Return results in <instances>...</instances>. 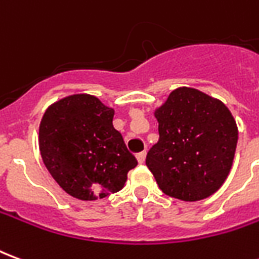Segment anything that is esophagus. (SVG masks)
Masks as SVG:
<instances>
[{"label": "esophagus", "mask_w": 259, "mask_h": 259, "mask_svg": "<svg viewBox=\"0 0 259 259\" xmlns=\"http://www.w3.org/2000/svg\"><path fill=\"white\" fill-rule=\"evenodd\" d=\"M136 157H137V161H139V163H144V161H146V152L144 151L139 152Z\"/></svg>", "instance_id": "esophagus-1"}]
</instances>
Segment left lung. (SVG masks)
<instances>
[{
    "mask_svg": "<svg viewBox=\"0 0 259 259\" xmlns=\"http://www.w3.org/2000/svg\"><path fill=\"white\" fill-rule=\"evenodd\" d=\"M159 140L146 163L159 189L182 201H200L225 183L239 130L218 98L190 87L174 90L155 109Z\"/></svg>",
    "mask_w": 259,
    "mask_h": 259,
    "instance_id": "left-lung-1",
    "label": "left lung"
}]
</instances>
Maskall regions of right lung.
Wrapping results in <instances>:
<instances>
[{"label":"right lung","mask_w":259,"mask_h":259,"mask_svg":"<svg viewBox=\"0 0 259 259\" xmlns=\"http://www.w3.org/2000/svg\"><path fill=\"white\" fill-rule=\"evenodd\" d=\"M115 111L90 94L54 102L38 129L42 162L69 195L94 201L123 189L137 165L113 127Z\"/></svg>","instance_id":"1"}]
</instances>
